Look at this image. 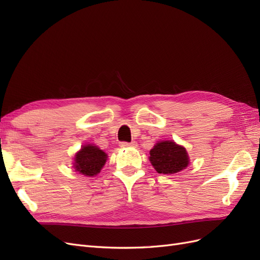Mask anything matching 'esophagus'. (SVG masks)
Masks as SVG:
<instances>
[{
    "label": "esophagus",
    "instance_id": "obj_1",
    "mask_svg": "<svg viewBox=\"0 0 260 260\" xmlns=\"http://www.w3.org/2000/svg\"><path fill=\"white\" fill-rule=\"evenodd\" d=\"M120 146H121V147H136V146H138V144H137V142H131V143L121 142V143H120Z\"/></svg>",
    "mask_w": 260,
    "mask_h": 260
}]
</instances>
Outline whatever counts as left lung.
<instances>
[{"label":"left lung","mask_w":260,"mask_h":260,"mask_svg":"<svg viewBox=\"0 0 260 260\" xmlns=\"http://www.w3.org/2000/svg\"><path fill=\"white\" fill-rule=\"evenodd\" d=\"M149 161L158 174L175 175L187 167L186 149L174 141H160L149 151Z\"/></svg>","instance_id":"8db88e82"}]
</instances>
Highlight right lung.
Segmentation results:
<instances>
[{
  "mask_svg": "<svg viewBox=\"0 0 260 260\" xmlns=\"http://www.w3.org/2000/svg\"><path fill=\"white\" fill-rule=\"evenodd\" d=\"M107 160V154L96 145L88 144L75 155L74 167L80 174L93 177L98 175Z\"/></svg>",
  "mask_w": 260,
  "mask_h": 260,
  "instance_id": "right-lung-1",
  "label": "right lung"
}]
</instances>
